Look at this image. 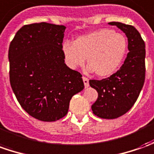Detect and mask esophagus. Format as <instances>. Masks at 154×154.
Instances as JSON below:
<instances>
[{
    "label": "esophagus",
    "instance_id": "1",
    "mask_svg": "<svg viewBox=\"0 0 154 154\" xmlns=\"http://www.w3.org/2000/svg\"><path fill=\"white\" fill-rule=\"evenodd\" d=\"M82 80H83V82H84L85 88H88L89 86V80H88V78H87L86 77H82Z\"/></svg>",
    "mask_w": 154,
    "mask_h": 154
}]
</instances>
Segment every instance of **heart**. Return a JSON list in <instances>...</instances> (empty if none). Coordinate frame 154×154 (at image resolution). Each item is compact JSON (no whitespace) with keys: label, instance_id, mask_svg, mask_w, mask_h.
I'll list each match as a JSON object with an SVG mask.
<instances>
[{"label":"heart","instance_id":"obj_1","mask_svg":"<svg viewBox=\"0 0 154 154\" xmlns=\"http://www.w3.org/2000/svg\"><path fill=\"white\" fill-rule=\"evenodd\" d=\"M126 38L112 29H99L77 38L73 45L65 43L63 53L72 69L82 66L87 58L88 71L109 77L121 67L127 53Z\"/></svg>","mask_w":154,"mask_h":154}]
</instances>
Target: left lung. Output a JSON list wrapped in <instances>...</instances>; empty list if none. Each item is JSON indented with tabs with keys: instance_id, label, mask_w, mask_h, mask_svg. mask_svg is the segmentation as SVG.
<instances>
[{
	"instance_id": "8db88e82",
	"label": "left lung",
	"mask_w": 154,
	"mask_h": 154,
	"mask_svg": "<svg viewBox=\"0 0 154 154\" xmlns=\"http://www.w3.org/2000/svg\"><path fill=\"white\" fill-rule=\"evenodd\" d=\"M125 33L128 39L127 56L116 72L102 80H89L98 92L92 105L95 116L103 119H116L125 115L134 105L145 81V43L135 27L111 22Z\"/></svg>"
}]
</instances>
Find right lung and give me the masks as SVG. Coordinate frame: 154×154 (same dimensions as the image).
Segmentation results:
<instances>
[{
	"label": "right lung",
	"instance_id": "obj_1",
	"mask_svg": "<svg viewBox=\"0 0 154 154\" xmlns=\"http://www.w3.org/2000/svg\"><path fill=\"white\" fill-rule=\"evenodd\" d=\"M65 29L48 23L24 25L9 46L12 91L22 108L39 121L63 118L72 97L84 88L81 73L65 64Z\"/></svg>",
	"mask_w": 154,
	"mask_h": 154
}]
</instances>
